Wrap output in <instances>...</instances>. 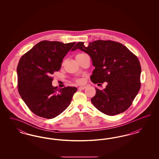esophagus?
Listing matches in <instances>:
<instances>
[{
    "instance_id": "34e87169",
    "label": "esophagus",
    "mask_w": 159,
    "mask_h": 159,
    "mask_svg": "<svg viewBox=\"0 0 159 159\" xmlns=\"http://www.w3.org/2000/svg\"><path fill=\"white\" fill-rule=\"evenodd\" d=\"M86 88V86H81L80 87H79V89H84Z\"/></svg>"
}]
</instances>
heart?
Here are the masks:
<instances>
[{
  "mask_svg": "<svg viewBox=\"0 0 159 159\" xmlns=\"http://www.w3.org/2000/svg\"><path fill=\"white\" fill-rule=\"evenodd\" d=\"M82 82L81 80H78V82Z\"/></svg>",
  "mask_w": 159,
  "mask_h": 159,
  "instance_id": "1",
  "label": "heart"
}]
</instances>
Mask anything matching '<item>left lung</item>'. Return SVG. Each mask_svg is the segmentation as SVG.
<instances>
[{"label":"left lung","mask_w":159,"mask_h":159,"mask_svg":"<svg viewBox=\"0 0 159 159\" xmlns=\"http://www.w3.org/2000/svg\"><path fill=\"white\" fill-rule=\"evenodd\" d=\"M77 49L88 53L95 67L91 81L107 82L103 90L96 88L91 102L98 110L108 116L126 111L132 104L141 87V67L136 56L125 46L111 40H98L84 45L78 42Z\"/></svg>","instance_id":"1"}]
</instances>
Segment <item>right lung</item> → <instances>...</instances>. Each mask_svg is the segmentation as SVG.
<instances>
[{
  "mask_svg": "<svg viewBox=\"0 0 159 159\" xmlns=\"http://www.w3.org/2000/svg\"><path fill=\"white\" fill-rule=\"evenodd\" d=\"M75 43L41 41L20 60L16 68L18 92L25 104L38 116L53 119L70 104L77 89L53 87L51 76L60 70L63 58Z\"/></svg>",
  "mask_w": 159,
  "mask_h": 159,
  "instance_id": "add662e5",
  "label": "right lung"
}]
</instances>
